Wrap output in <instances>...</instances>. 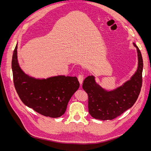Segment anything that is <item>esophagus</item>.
Here are the masks:
<instances>
[{
	"label": "esophagus",
	"mask_w": 151,
	"mask_h": 151,
	"mask_svg": "<svg viewBox=\"0 0 151 151\" xmlns=\"http://www.w3.org/2000/svg\"><path fill=\"white\" fill-rule=\"evenodd\" d=\"M77 78H78V80L79 81V83L81 84V85L82 84L83 82V79H84V76L83 75V74H80L78 77H77Z\"/></svg>",
	"instance_id": "obj_1"
}]
</instances>
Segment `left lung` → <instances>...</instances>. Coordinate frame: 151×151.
I'll list each match as a JSON object with an SVG mask.
<instances>
[{
	"instance_id": "1",
	"label": "left lung",
	"mask_w": 151,
	"mask_h": 151,
	"mask_svg": "<svg viewBox=\"0 0 151 151\" xmlns=\"http://www.w3.org/2000/svg\"><path fill=\"white\" fill-rule=\"evenodd\" d=\"M133 44L137 52L138 67L122 86L109 91L97 84L93 76L84 79L83 88L88 95L89 113L95 119L113 120L130 108L137 99L142 84L143 60L140 50Z\"/></svg>"
}]
</instances>
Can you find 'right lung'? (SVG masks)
Wrapping results in <instances>:
<instances>
[{
	"label": "right lung",
	"instance_id": "1",
	"mask_svg": "<svg viewBox=\"0 0 151 151\" xmlns=\"http://www.w3.org/2000/svg\"><path fill=\"white\" fill-rule=\"evenodd\" d=\"M17 44L13 52L12 70L16 92L26 106L45 116L64 114L70 99L79 88L76 77L57 76L36 79L21 70L17 60Z\"/></svg>",
	"mask_w": 151,
	"mask_h": 151
}]
</instances>
